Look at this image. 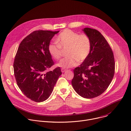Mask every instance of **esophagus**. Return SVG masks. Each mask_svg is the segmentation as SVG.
<instances>
[{"label": "esophagus", "instance_id": "1", "mask_svg": "<svg viewBox=\"0 0 131 131\" xmlns=\"http://www.w3.org/2000/svg\"><path fill=\"white\" fill-rule=\"evenodd\" d=\"M61 70H62V73H64V72H65L66 71V70L65 69H64V68H62Z\"/></svg>", "mask_w": 131, "mask_h": 131}]
</instances>
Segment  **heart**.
Here are the masks:
<instances>
[{
    "mask_svg": "<svg viewBox=\"0 0 131 131\" xmlns=\"http://www.w3.org/2000/svg\"><path fill=\"white\" fill-rule=\"evenodd\" d=\"M56 43H51L48 51L51 56L56 60L62 57L63 50L67 49V57L63 58L58 66L64 68L74 67L79 63L84 62L89 56L91 47L90 38L85 33L79 34L69 29H65L59 33L56 38Z\"/></svg>",
    "mask_w": 131,
    "mask_h": 131,
    "instance_id": "obj_1",
    "label": "heart"
}]
</instances>
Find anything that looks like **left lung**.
I'll list each match as a JSON object with an SVG mask.
<instances>
[{"instance_id": "left-lung-1", "label": "left lung", "mask_w": 131, "mask_h": 131, "mask_svg": "<svg viewBox=\"0 0 131 131\" xmlns=\"http://www.w3.org/2000/svg\"><path fill=\"white\" fill-rule=\"evenodd\" d=\"M82 30L90 39L91 51L86 60L74 69L72 85L79 96L91 99L108 88L114 76L115 61L110 46L99 31L89 28Z\"/></svg>"}]
</instances>
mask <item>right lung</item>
Here are the masks:
<instances>
[{
  "instance_id": "add662e5",
  "label": "right lung",
  "mask_w": 131,
  "mask_h": 131,
  "mask_svg": "<svg viewBox=\"0 0 131 131\" xmlns=\"http://www.w3.org/2000/svg\"><path fill=\"white\" fill-rule=\"evenodd\" d=\"M59 31H34L20 43L14 63L17 84L25 96L40 102L48 99L58 77L60 67L47 71L54 63L48 51V46Z\"/></svg>"
}]
</instances>
